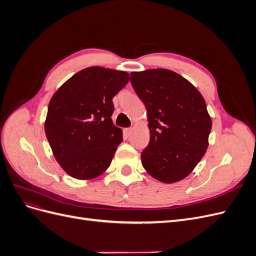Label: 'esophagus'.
<instances>
[{"label": "esophagus", "mask_w": 256, "mask_h": 256, "mask_svg": "<svg viewBox=\"0 0 256 256\" xmlns=\"http://www.w3.org/2000/svg\"><path fill=\"white\" fill-rule=\"evenodd\" d=\"M124 132H125L127 136H130L131 132H132V129H131V128H126V129H124Z\"/></svg>", "instance_id": "obj_1"}]
</instances>
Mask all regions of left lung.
Returning a JSON list of instances; mask_svg holds the SVG:
<instances>
[{"label": "left lung", "instance_id": "1", "mask_svg": "<svg viewBox=\"0 0 256 256\" xmlns=\"http://www.w3.org/2000/svg\"><path fill=\"white\" fill-rule=\"evenodd\" d=\"M131 84L146 108L150 134L141 154L145 171L164 184L182 180L208 147L212 118L198 90L164 68L131 72Z\"/></svg>", "mask_w": 256, "mask_h": 256}]
</instances>
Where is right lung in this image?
Wrapping results in <instances>:
<instances>
[{
	"label": "right lung",
	"mask_w": 256,
	"mask_h": 256,
	"mask_svg": "<svg viewBox=\"0 0 256 256\" xmlns=\"http://www.w3.org/2000/svg\"><path fill=\"white\" fill-rule=\"evenodd\" d=\"M129 74L100 66L82 69L54 92L44 132L54 158L76 180H90L106 171L122 131L112 122V99Z\"/></svg>",
	"instance_id": "1"
}]
</instances>
